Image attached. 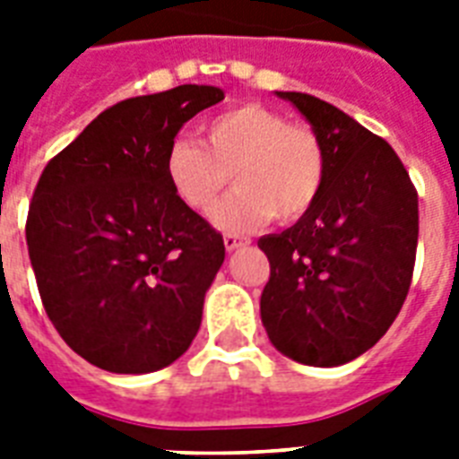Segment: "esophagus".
Returning <instances> with one entry per match:
<instances>
[{
    "mask_svg": "<svg viewBox=\"0 0 459 459\" xmlns=\"http://www.w3.org/2000/svg\"><path fill=\"white\" fill-rule=\"evenodd\" d=\"M223 245H226V250L233 252V250H240L245 245H250L247 238H240V236H223Z\"/></svg>",
    "mask_w": 459,
    "mask_h": 459,
    "instance_id": "obj_1",
    "label": "esophagus"
}]
</instances>
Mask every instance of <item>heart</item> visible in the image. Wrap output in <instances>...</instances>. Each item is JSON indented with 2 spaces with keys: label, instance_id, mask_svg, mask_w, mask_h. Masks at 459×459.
I'll list each match as a JSON object with an SVG mask.
<instances>
[{
  "label": "heart",
  "instance_id": "b5f03b06",
  "mask_svg": "<svg viewBox=\"0 0 459 459\" xmlns=\"http://www.w3.org/2000/svg\"><path fill=\"white\" fill-rule=\"evenodd\" d=\"M204 140H173L164 157L169 187L187 209L209 214L229 186L238 190L214 212L221 230L240 233L266 219L298 221L326 186V150L305 126L276 111L245 104L214 117Z\"/></svg>",
  "mask_w": 459,
  "mask_h": 459
}]
</instances>
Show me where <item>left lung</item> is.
Masks as SVG:
<instances>
[{
    "label": "left lung",
    "mask_w": 459,
    "mask_h": 459,
    "mask_svg": "<svg viewBox=\"0 0 459 459\" xmlns=\"http://www.w3.org/2000/svg\"><path fill=\"white\" fill-rule=\"evenodd\" d=\"M326 150V186L302 219L259 238L272 266L259 312L281 355L341 367L391 328L412 281L420 200L393 147L333 104L276 92Z\"/></svg>",
    "instance_id": "obj_1"
}]
</instances>
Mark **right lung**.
I'll return each instance as SVG.
<instances>
[{"instance_id": "1", "label": "right lung", "mask_w": 459, "mask_h": 459, "mask_svg": "<svg viewBox=\"0 0 459 459\" xmlns=\"http://www.w3.org/2000/svg\"><path fill=\"white\" fill-rule=\"evenodd\" d=\"M221 100L214 85L124 100L39 176L25 223L39 298L68 348L100 369H164L200 331L226 247L173 195L164 157L183 124Z\"/></svg>"}]
</instances>
